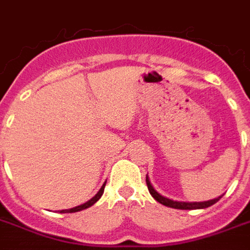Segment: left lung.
Masks as SVG:
<instances>
[{"label": "left lung", "mask_w": 250, "mask_h": 250, "mask_svg": "<svg viewBox=\"0 0 250 250\" xmlns=\"http://www.w3.org/2000/svg\"><path fill=\"white\" fill-rule=\"evenodd\" d=\"M146 184L147 188H148V191L151 194L155 201H158L159 204L165 205V206H168V208H174V209H181V210H193V209H205V208H209L211 205H214L215 202H218L222 195H220L218 198L210 199V201H204V202H179V201H173V199H168L166 197H163L161 194L158 193L155 188H152L150 179L146 175Z\"/></svg>", "instance_id": "1"}]
</instances>
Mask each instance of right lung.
Listing matches in <instances>:
<instances>
[{"label": "right lung", "instance_id": "add662e5", "mask_svg": "<svg viewBox=\"0 0 250 250\" xmlns=\"http://www.w3.org/2000/svg\"><path fill=\"white\" fill-rule=\"evenodd\" d=\"M104 186H105V184L100 188V190H99L98 193H96V195L95 197H92V198L89 199V201H87L85 204L83 205H79V206H76V208H72V209H65V210H62L60 213H76V211H80V210H84L87 209V208H89V206H92L93 204H96L99 199H100V197L103 195L104 193Z\"/></svg>", "mask_w": 250, "mask_h": 250}]
</instances>
